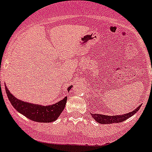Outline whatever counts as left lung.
<instances>
[{
	"instance_id": "left-lung-1",
	"label": "left lung",
	"mask_w": 152,
	"mask_h": 152,
	"mask_svg": "<svg viewBox=\"0 0 152 152\" xmlns=\"http://www.w3.org/2000/svg\"><path fill=\"white\" fill-rule=\"evenodd\" d=\"M141 107V105L134 110V111L130 112L128 113L122 115H105L101 114H91L92 118L94 119H95V121L97 122L100 123V124H113V123H120L122 121H125L126 119L129 118L131 117L132 115H134V114L137 113Z\"/></svg>"
}]
</instances>
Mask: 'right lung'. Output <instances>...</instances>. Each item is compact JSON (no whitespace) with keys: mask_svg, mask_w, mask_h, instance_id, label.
Returning <instances> with one entry per match:
<instances>
[{"mask_svg":"<svg viewBox=\"0 0 152 152\" xmlns=\"http://www.w3.org/2000/svg\"><path fill=\"white\" fill-rule=\"evenodd\" d=\"M72 87L73 86H70L67 88L68 91L71 89ZM5 90L11 104L18 113L24 115L31 121L41 123H50L56 121L58 118L60 116L61 113L63 112L67 100V97H65L58 103L48 106H43L19 100L11 94L7 86H5Z\"/></svg>","mask_w":152,"mask_h":152,"instance_id":"1","label":"right lung"}]
</instances>
